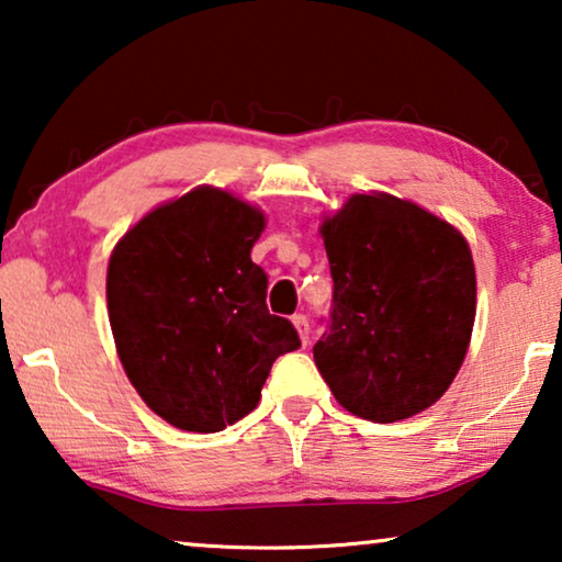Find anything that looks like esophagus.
<instances>
[{
	"mask_svg": "<svg viewBox=\"0 0 562 562\" xmlns=\"http://www.w3.org/2000/svg\"><path fill=\"white\" fill-rule=\"evenodd\" d=\"M291 322H294V327H296L299 337H302V342L304 345L310 342V319H306L304 314H294V317H291Z\"/></svg>",
	"mask_w": 562,
	"mask_h": 562,
	"instance_id": "1",
	"label": "esophagus"
}]
</instances>
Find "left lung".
Returning a JSON list of instances; mask_svg holds the SVG:
<instances>
[{
	"label": "left lung",
	"mask_w": 562,
	"mask_h": 562,
	"mask_svg": "<svg viewBox=\"0 0 562 562\" xmlns=\"http://www.w3.org/2000/svg\"><path fill=\"white\" fill-rule=\"evenodd\" d=\"M333 310L314 363L356 417L425 412L456 379L475 319V268L450 222L391 194H352L319 227Z\"/></svg>",
	"instance_id": "1"
}]
</instances>
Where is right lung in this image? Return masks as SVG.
I'll return each instance as SVG.
<instances>
[{"label":"right lung","instance_id":"right-lung-1","mask_svg":"<svg viewBox=\"0 0 562 562\" xmlns=\"http://www.w3.org/2000/svg\"><path fill=\"white\" fill-rule=\"evenodd\" d=\"M266 217L229 191L196 187L145 214L114 245L106 310L130 383L168 425L220 432L250 414L273 360L296 350L266 306L250 250Z\"/></svg>","mask_w":562,"mask_h":562}]
</instances>
